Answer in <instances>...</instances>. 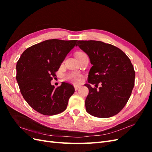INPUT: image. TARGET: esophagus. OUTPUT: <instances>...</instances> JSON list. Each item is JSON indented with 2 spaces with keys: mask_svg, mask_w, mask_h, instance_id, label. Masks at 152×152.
Masks as SVG:
<instances>
[{
  "mask_svg": "<svg viewBox=\"0 0 152 152\" xmlns=\"http://www.w3.org/2000/svg\"><path fill=\"white\" fill-rule=\"evenodd\" d=\"M81 86H77V85H74V88H75V90H78L79 89L80 87Z\"/></svg>",
  "mask_w": 152,
  "mask_h": 152,
  "instance_id": "1",
  "label": "esophagus"
}]
</instances>
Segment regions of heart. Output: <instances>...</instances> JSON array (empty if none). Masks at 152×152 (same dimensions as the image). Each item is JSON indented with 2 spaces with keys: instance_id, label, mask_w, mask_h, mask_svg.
Here are the masks:
<instances>
[{
  "instance_id": "b5f03b06",
  "label": "heart",
  "mask_w": 152,
  "mask_h": 152,
  "mask_svg": "<svg viewBox=\"0 0 152 152\" xmlns=\"http://www.w3.org/2000/svg\"><path fill=\"white\" fill-rule=\"evenodd\" d=\"M79 54H84V53H79L78 55ZM82 78H83V76H82V73L79 72H70L65 75V79L66 80H68L74 84L80 83L82 80Z\"/></svg>"
}]
</instances>
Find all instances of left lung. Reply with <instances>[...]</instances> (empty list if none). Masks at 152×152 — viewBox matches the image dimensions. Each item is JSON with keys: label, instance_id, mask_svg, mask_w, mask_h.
Masks as SVG:
<instances>
[{"label": "left lung", "instance_id": "obj_1", "mask_svg": "<svg viewBox=\"0 0 152 152\" xmlns=\"http://www.w3.org/2000/svg\"><path fill=\"white\" fill-rule=\"evenodd\" d=\"M77 44L93 65L89 72L86 112L99 118L115 115L124 107L134 86L135 72L130 59L113 45L97 40H79ZM93 88L91 84L97 86Z\"/></svg>", "mask_w": 152, "mask_h": 152}]
</instances>
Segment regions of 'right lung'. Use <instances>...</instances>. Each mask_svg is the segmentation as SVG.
Masks as SVG:
<instances>
[{
    "mask_svg": "<svg viewBox=\"0 0 152 152\" xmlns=\"http://www.w3.org/2000/svg\"><path fill=\"white\" fill-rule=\"evenodd\" d=\"M77 41L47 40L21 55L16 64V80L23 97L37 112L54 115L66 110L74 87L64 82L55 87L50 81Z\"/></svg>",
    "mask_w": 152,
    "mask_h": 152,
    "instance_id": "right-lung-1",
    "label": "right lung"
}]
</instances>
